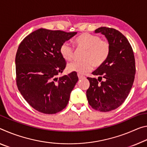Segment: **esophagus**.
Returning <instances> with one entry per match:
<instances>
[{
    "label": "esophagus",
    "mask_w": 147,
    "mask_h": 147,
    "mask_svg": "<svg viewBox=\"0 0 147 147\" xmlns=\"http://www.w3.org/2000/svg\"><path fill=\"white\" fill-rule=\"evenodd\" d=\"M78 77L79 79H83V78H86L84 76H83V75H82V74H78Z\"/></svg>",
    "instance_id": "1"
}]
</instances>
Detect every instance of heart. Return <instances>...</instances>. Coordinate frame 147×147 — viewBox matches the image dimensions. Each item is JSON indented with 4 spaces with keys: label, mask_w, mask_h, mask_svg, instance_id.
Returning a JSON list of instances; mask_svg holds the SVG:
<instances>
[{
    "label": "heart",
    "mask_w": 147,
    "mask_h": 147,
    "mask_svg": "<svg viewBox=\"0 0 147 147\" xmlns=\"http://www.w3.org/2000/svg\"><path fill=\"white\" fill-rule=\"evenodd\" d=\"M76 46L86 50L83 59L84 61H75L67 65L69 72L84 74L92 70L94 65L100 67L107 61L110 55L111 45L107 40H102L98 35L83 33L75 39ZM60 53L65 60L70 61L74 57V49L71 44L64 42L60 47Z\"/></svg>",
    "instance_id": "b5f03b06"
}]
</instances>
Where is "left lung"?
Listing matches in <instances>:
<instances>
[{
	"instance_id": "1",
	"label": "left lung",
	"mask_w": 147,
	"mask_h": 147,
	"mask_svg": "<svg viewBox=\"0 0 147 147\" xmlns=\"http://www.w3.org/2000/svg\"><path fill=\"white\" fill-rule=\"evenodd\" d=\"M95 33L104 34L111 45L107 61L92 73L98 79L88 77L86 96L95 110L108 112L117 109L129 95L136 74V62L131 45L124 34L113 28L101 27Z\"/></svg>"
}]
</instances>
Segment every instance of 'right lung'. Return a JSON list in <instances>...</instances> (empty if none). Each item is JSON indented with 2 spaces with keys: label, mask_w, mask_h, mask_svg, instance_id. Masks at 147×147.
<instances>
[{
  "label": "right lung",
  "mask_w": 147,
  "mask_h": 147,
  "mask_svg": "<svg viewBox=\"0 0 147 147\" xmlns=\"http://www.w3.org/2000/svg\"><path fill=\"white\" fill-rule=\"evenodd\" d=\"M76 33L41 28L20 43L16 55V84L23 98L37 111L52 115L68 104L78 78L76 72L57 77L66 67L60 47Z\"/></svg>",
  "instance_id": "add662e5"
}]
</instances>
